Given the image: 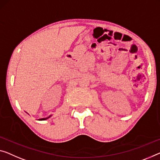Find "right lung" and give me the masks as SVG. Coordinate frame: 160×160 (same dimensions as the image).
I'll return each instance as SVG.
<instances>
[{
  "label": "right lung",
  "mask_w": 160,
  "mask_h": 160,
  "mask_svg": "<svg viewBox=\"0 0 160 160\" xmlns=\"http://www.w3.org/2000/svg\"><path fill=\"white\" fill-rule=\"evenodd\" d=\"M49 117H51V116H50V117H47V118H42V119H40L39 120H41V121H42V120H46V119H47L48 118H49Z\"/></svg>",
  "instance_id": "right-lung-1"
}]
</instances>
